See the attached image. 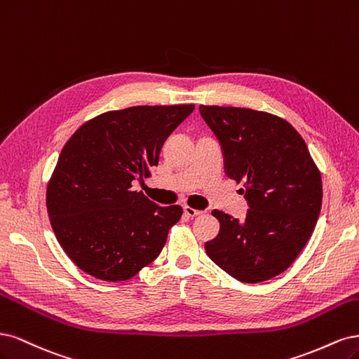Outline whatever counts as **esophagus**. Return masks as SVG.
<instances>
[{"instance_id": "1", "label": "esophagus", "mask_w": 359, "mask_h": 359, "mask_svg": "<svg viewBox=\"0 0 359 359\" xmlns=\"http://www.w3.org/2000/svg\"><path fill=\"white\" fill-rule=\"evenodd\" d=\"M183 212L188 217H196V216H200V215L204 213L203 210H196V209H194V207H189V205H184Z\"/></svg>"}]
</instances>
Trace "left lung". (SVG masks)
I'll return each instance as SVG.
<instances>
[{"label": "left lung", "instance_id": "8db88e82", "mask_svg": "<svg viewBox=\"0 0 359 359\" xmlns=\"http://www.w3.org/2000/svg\"><path fill=\"white\" fill-rule=\"evenodd\" d=\"M217 137L229 179L245 183L249 212L238 221L221 210L209 258L234 279L258 283L291 267L318 222L322 177L303 137L283 118L245 107L200 106Z\"/></svg>", "mask_w": 359, "mask_h": 359}]
</instances>
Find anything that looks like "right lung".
I'll list each match as a JSON object with an SVG mask.
<instances>
[{
	"instance_id": "1",
	"label": "right lung",
	"mask_w": 359,
	"mask_h": 359,
	"mask_svg": "<svg viewBox=\"0 0 359 359\" xmlns=\"http://www.w3.org/2000/svg\"><path fill=\"white\" fill-rule=\"evenodd\" d=\"M194 104L134 106L85 122L61 150L46 191L50 225L67 257L106 282L156 259L180 205L161 207L133 182L150 176L167 137Z\"/></svg>"
}]
</instances>
